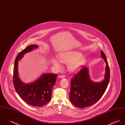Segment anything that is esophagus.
<instances>
[{"label":"esophagus","instance_id":"obj_1","mask_svg":"<svg viewBox=\"0 0 125 125\" xmlns=\"http://www.w3.org/2000/svg\"><path fill=\"white\" fill-rule=\"evenodd\" d=\"M58 77L59 78H61V79H64V78H65V76H64V75H62L58 76Z\"/></svg>","mask_w":125,"mask_h":125}]
</instances>
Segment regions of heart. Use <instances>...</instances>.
Listing matches in <instances>:
<instances>
[{"mask_svg": "<svg viewBox=\"0 0 125 125\" xmlns=\"http://www.w3.org/2000/svg\"><path fill=\"white\" fill-rule=\"evenodd\" d=\"M59 61L56 58L52 60L53 65L59 69L61 67L60 62L69 64L68 69L71 72H77L80 70L85 64L86 59L83 54L79 51H71L61 53L58 56Z\"/></svg>", "mask_w": 125, "mask_h": 125, "instance_id": "obj_1", "label": "heart"}]
</instances>
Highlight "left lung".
Masks as SVG:
<instances>
[{
    "label": "left lung",
    "instance_id": "left-lung-1",
    "mask_svg": "<svg viewBox=\"0 0 125 125\" xmlns=\"http://www.w3.org/2000/svg\"><path fill=\"white\" fill-rule=\"evenodd\" d=\"M102 58L106 63L104 79L100 82L91 80L88 68L81 69L71 80L70 101L75 106L83 108L98 102L104 94L110 80V69L105 54L101 51Z\"/></svg>",
    "mask_w": 125,
    "mask_h": 125
}]
</instances>
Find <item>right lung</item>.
<instances>
[{"label":"right lung","mask_w":125,"mask_h":125,"mask_svg":"<svg viewBox=\"0 0 125 125\" xmlns=\"http://www.w3.org/2000/svg\"><path fill=\"white\" fill-rule=\"evenodd\" d=\"M38 47L35 44L29 45L17 56L14 62L13 81L16 92L25 103L31 106L41 107L51 100L52 88L56 83L57 75L43 73L33 82L26 83L20 79L18 69V61L25 54Z\"/></svg>","instance_id":"right-lung-1"}]
</instances>
